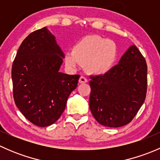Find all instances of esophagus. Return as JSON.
<instances>
[{"instance_id": "obj_1", "label": "esophagus", "mask_w": 160, "mask_h": 160, "mask_svg": "<svg viewBox=\"0 0 160 160\" xmlns=\"http://www.w3.org/2000/svg\"><path fill=\"white\" fill-rule=\"evenodd\" d=\"M79 82H80V83H85L88 82V79H87L85 77L81 76V77H80V79H79Z\"/></svg>"}]
</instances>
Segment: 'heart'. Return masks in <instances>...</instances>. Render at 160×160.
Masks as SVG:
<instances>
[{
  "mask_svg": "<svg viewBox=\"0 0 160 160\" xmlns=\"http://www.w3.org/2000/svg\"><path fill=\"white\" fill-rule=\"evenodd\" d=\"M118 56V49L114 41L99 35H88L74 45L72 53L66 54L65 62L71 67L78 62L89 73L103 75L113 68Z\"/></svg>",
  "mask_w": 160,
  "mask_h": 160,
  "instance_id": "b5f03b06",
  "label": "heart"
}]
</instances>
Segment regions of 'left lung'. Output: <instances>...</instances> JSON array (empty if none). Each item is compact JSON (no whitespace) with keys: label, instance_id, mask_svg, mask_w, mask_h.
<instances>
[{"label":"left lung","instance_id":"1","mask_svg":"<svg viewBox=\"0 0 160 160\" xmlns=\"http://www.w3.org/2000/svg\"><path fill=\"white\" fill-rule=\"evenodd\" d=\"M90 79V109L98 122L118 128L132 122L147 92V64L138 48L131 46L108 72Z\"/></svg>","mask_w":160,"mask_h":160}]
</instances>
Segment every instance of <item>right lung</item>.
<instances>
[{
  "label": "right lung",
  "mask_w": 160,
  "mask_h": 160,
  "mask_svg": "<svg viewBox=\"0 0 160 160\" xmlns=\"http://www.w3.org/2000/svg\"><path fill=\"white\" fill-rule=\"evenodd\" d=\"M62 57L55 37L42 28L24 39L13 62L14 103L37 126H49L59 118L78 83L80 75L59 72Z\"/></svg>",
  "instance_id": "1"
}]
</instances>
